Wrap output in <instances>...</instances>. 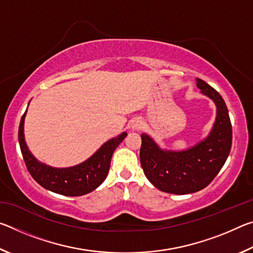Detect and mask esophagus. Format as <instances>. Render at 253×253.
<instances>
[{
  "label": "esophagus",
  "instance_id": "34e87169",
  "mask_svg": "<svg viewBox=\"0 0 253 253\" xmlns=\"http://www.w3.org/2000/svg\"><path fill=\"white\" fill-rule=\"evenodd\" d=\"M142 127H143V122L140 121V119L136 118V119H134V121H132V123H131V128H132V129H134V130H139Z\"/></svg>",
  "mask_w": 253,
  "mask_h": 253
}]
</instances>
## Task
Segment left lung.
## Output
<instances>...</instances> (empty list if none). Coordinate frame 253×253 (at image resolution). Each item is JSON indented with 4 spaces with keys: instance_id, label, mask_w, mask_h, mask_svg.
Returning <instances> with one entry per match:
<instances>
[{
    "instance_id": "8db88e82",
    "label": "left lung",
    "mask_w": 253,
    "mask_h": 253,
    "mask_svg": "<svg viewBox=\"0 0 253 253\" xmlns=\"http://www.w3.org/2000/svg\"><path fill=\"white\" fill-rule=\"evenodd\" d=\"M196 85L216 106V118L207 138L185 151H165L142 134L139 157L144 173L166 193L190 194L203 190L223 168L232 145V126L223 98L202 79Z\"/></svg>"
}]
</instances>
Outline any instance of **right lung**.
Segmentation results:
<instances>
[{
    "mask_svg": "<svg viewBox=\"0 0 253 253\" xmlns=\"http://www.w3.org/2000/svg\"><path fill=\"white\" fill-rule=\"evenodd\" d=\"M25 114L27 111L19 126V143L29 173L42 187L66 196H80L96 190L108 175L114 151L127 136V132H123L109 139L90 158L79 165L67 169L51 168L38 161L29 151L24 139Z\"/></svg>",
    "mask_w": 253,
    "mask_h": 253,
    "instance_id": "1",
    "label": "right lung"
}]
</instances>
